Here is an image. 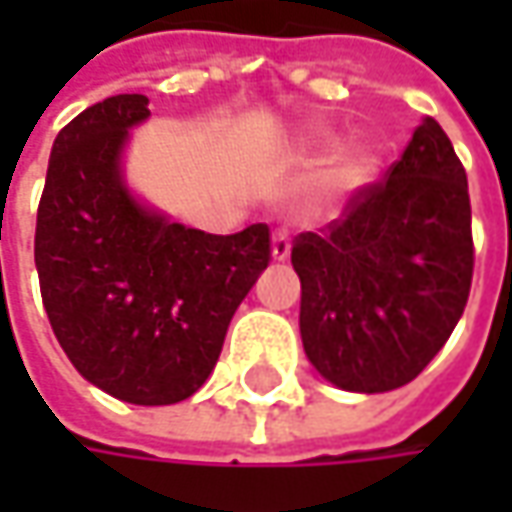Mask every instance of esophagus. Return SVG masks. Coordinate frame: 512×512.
Masks as SVG:
<instances>
[{"label":"esophagus","mask_w":512,"mask_h":512,"mask_svg":"<svg viewBox=\"0 0 512 512\" xmlns=\"http://www.w3.org/2000/svg\"><path fill=\"white\" fill-rule=\"evenodd\" d=\"M287 256H290V233L282 227V230H276V233H273V259H276V262H282V259H287Z\"/></svg>","instance_id":"34e87169"}]
</instances>
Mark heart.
Returning a JSON list of instances; mask_svg holds the SVG:
<instances>
[{
	"label": "heart",
	"mask_w": 512,
	"mask_h": 512,
	"mask_svg": "<svg viewBox=\"0 0 512 512\" xmlns=\"http://www.w3.org/2000/svg\"><path fill=\"white\" fill-rule=\"evenodd\" d=\"M367 176H370V159L362 153H353L330 173V185L339 187V190H353V187L362 185Z\"/></svg>",
	"instance_id": "obj_1"
}]
</instances>
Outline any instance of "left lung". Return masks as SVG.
Here are the masks:
<instances>
[{
	"label": "left lung",
	"mask_w": 512,
	"mask_h": 512,
	"mask_svg": "<svg viewBox=\"0 0 512 512\" xmlns=\"http://www.w3.org/2000/svg\"><path fill=\"white\" fill-rule=\"evenodd\" d=\"M467 173L427 116L382 179L339 219L293 239L307 359L342 390L413 382L462 319L473 282Z\"/></svg>",
	"instance_id": "left-lung-1"
}]
</instances>
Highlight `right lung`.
Listing matches in <instances>:
<instances>
[{"label": "right lung", "mask_w": 512, "mask_h": 512, "mask_svg": "<svg viewBox=\"0 0 512 512\" xmlns=\"http://www.w3.org/2000/svg\"><path fill=\"white\" fill-rule=\"evenodd\" d=\"M148 116V96L119 93L59 130L33 256L73 367L122 402L156 407L185 402L216 367L236 307L270 265V227L213 236L136 205L119 153Z\"/></svg>", "instance_id": "add662e5"}]
</instances>
